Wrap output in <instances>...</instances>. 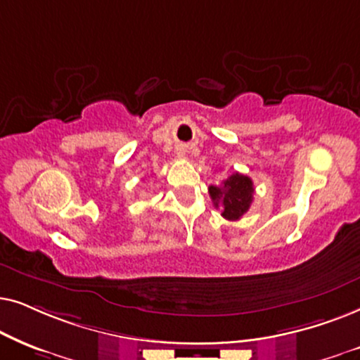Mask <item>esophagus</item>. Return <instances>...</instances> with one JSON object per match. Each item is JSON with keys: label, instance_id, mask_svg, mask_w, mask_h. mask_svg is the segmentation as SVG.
Segmentation results:
<instances>
[{"label": "esophagus", "instance_id": "esophagus-1", "mask_svg": "<svg viewBox=\"0 0 360 360\" xmlns=\"http://www.w3.org/2000/svg\"><path fill=\"white\" fill-rule=\"evenodd\" d=\"M176 153H177V155H179V156H184V155H186V148H184V146H177Z\"/></svg>", "mask_w": 360, "mask_h": 360}]
</instances>
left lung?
<instances>
[{"instance_id":"1","label":"left lung","mask_w":360,"mask_h":360,"mask_svg":"<svg viewBox=\"0 0 360 360\" xmlns=\"http://www.w3.org/2000/svg\"><path fill=\"white\" fill-rule=\"evenodd\" d=\"M253 191L250 177L240 172H233L220 186H209L210 199L215 207L222 209V217L227 220H238L250 209Z\"/></svg>"}]
</instances>
